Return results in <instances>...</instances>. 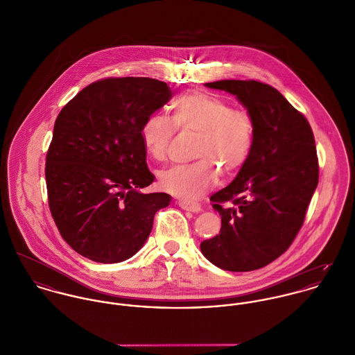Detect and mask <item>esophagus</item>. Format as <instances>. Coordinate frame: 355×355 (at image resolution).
<instances>
[{"instance_id":"34e87169","label":"esophagus","mask_w":355,"mask_h":355,"mask_svg":"<svg viewBox=\"0 0 355 355\" xmlns=\"http://www.w3.org/2000/svg\"><path fill=\"white\" fill-rule=\"evenodd\" d=\"M178 205L182 210H187V211H192V213H200L202 211V206L196 202H192V200H178Z\"/></svg>"}]
</instances>
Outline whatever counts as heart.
Segmentation results:
<instances>
[{
  "label": "heart",
  "instance_id": "1",
  "mask_svg": "<svg viewBox=\"0 0 355 355\" xmlns=\"http://www.w3.org/2000/svg\"><path fill=\"white\" fill-rule=\"evenodd\" d=\"M177 128L198 132L193 157L189 164H177L159 174L162 189L180 196H198L223 175L237 173L250 159L257 139L255 121L250 112L234 110L227 101L206 92H193L173 103V119L150 112L142 122V144L157 160L166 157Z\"/></svg>",
  "mask_w": 355,
  "mask_h": 355
}]
</instances>
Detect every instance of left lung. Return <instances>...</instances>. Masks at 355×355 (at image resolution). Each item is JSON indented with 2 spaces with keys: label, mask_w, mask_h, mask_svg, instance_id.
I'll list each match as a JSON object with an SVG mask.
<instances>
[{
  "label": "left lung",
  "mask_w": 355,
  "mask_h": 355,
  "mask_svg": "<svg viewBox=\"0 0 355 355\" xmlns=\"http://www.w3.org/2000/svg\"><path fill=\"white\" fill-rule=\"evenodd\" d=\"M206 86L240 100L255 121L257 139L233 182L210 198L222 226L200 248L223 270H257L289 248L304 222L318 185L314 135L304 115L268 83L227 79Z\"/></svg>",
  "instance_id": "obj_1"
}]
</instances>
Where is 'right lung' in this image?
<instances>
[{
  "instance_id": "right-lung-1",
  "label": "right lung",
  "mask_w": 355,
  "mask_h": 355,
  "mask_svg": "<svg viewBox=\"0 0 355 355\" xmlns=\"http://www.w3.org/2000/svg\"><path fill=\"white\" fill-rule=\"evenodd\" d=\"M171 98L166 82L105 78L70 100L46 153L48 203L73 251L100 263L133 257L148 239L167 193H142L153 182L142 122Z\"/></svg>"
}]
</instances>
